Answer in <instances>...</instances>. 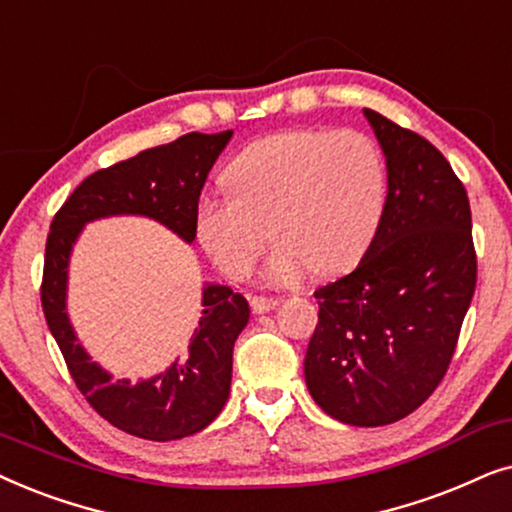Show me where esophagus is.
Returning <instances> with one entry per match:
<instances>
[{
    "label": "esophagus",
    "instance_id": "obj_1",
    "mask_svg": "<svg viewBox=\"0 0 512 512\" xmlns=\"http://www.w3.org/2000/svg\"><path fill=\"white\" fill-rule=\"evenodd\" d=\"M250 304H252V311H255V313H267V311H271V309H276V306L281 304V299L255 295V297H250Z\"/></svg>",
    "mask_w": 512,
    "mask_h": 512
}]
</instances>
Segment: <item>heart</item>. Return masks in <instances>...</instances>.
<instances>
[{
  "mask_svg": "<svg viewBox=\"0 0 512 512\" xmlns=\"http://www.w3.org/2000/svg\"><path fill=\"white\" fill-rule=\"evenodd\" d=\"M227 177L234 194L203 192L194 220L201 245L231 278L250 274L271 234L269 283L292 285L311 269L339 274L365 255L386 210L384 156L358 131L267 135L231 161Z\"/></svg>",
  "mask_w": 512,
  "mask_h": 512,
  "instance_id": "obj_1",
  "label": "heart"
}]
</instances>
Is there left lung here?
I'll return each mask as SVG.
<instances>
[{"label":"left lung","instance_id":"1","mask_svg":"<svg viewBox=\"0 0 512 512\" xmlns=\"http://www.w3.org/2000/svg\"><path fill=\"white\" fill-rule=\"evenodd\" d=\"M386 156L379 231L358 267L313 292L311 398L332 419H405L445 377L478 281L466 189L421 135L363 109Z\"/></svg>","mask_w":512,"mask_h":512}]
</instances>
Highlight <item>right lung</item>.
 I'll list each match as a JSON object with an SVG mask.
<instances>
[{
  "label": "right lung",
  "mask_w": 512,
  "mask_h": 512,
  "mask_svg": "<svg viewBox=\"0 0 512 512\" xmlns=\"http://www.w3.org/2000/svg\"><path fill=\"white\" fill-rule=\"evenodd\" d=\"M231 135L234 131L187 133L88 175L53 217L46 238L42 309L67 370L102 419L138 438L180 440L215 421L229 398L234 342L248 325L250 306L229 285L206 283L199 327L189 339L185 356L138 384L114 379L93 363L67 316L72 248L88 222L114 215L149 217L192 243L196 201Z\"/></svg>",
  "instance_id": "1"
}]
</instances>
